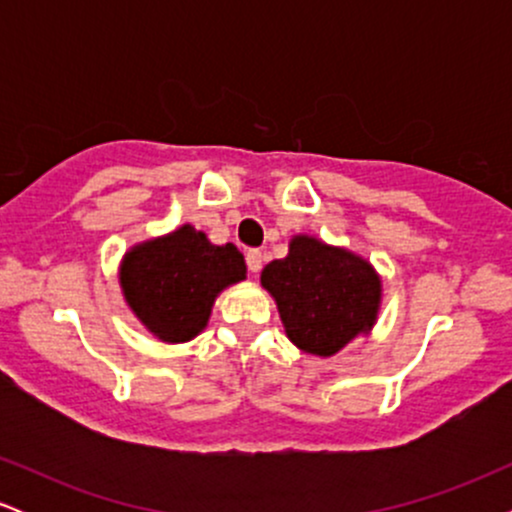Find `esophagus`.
I'll list each match as a JSON object with an SVG mask.
<instances>
[{"label": "esophagus", "instance_id": "obj_1", "mask_svg": "<svg viewBox=\"0 0 512 512\" xmlns=\"http://www.w3.org/2000/svg\"><path fill=\"white\" fill-rule=\"evenodd\" d=\"M245 260H248V267H250V272H260L262 269V262H264V255H262V250H248V255H245Z\"/></svg>", "mask_w": 512, "mask_h": 512}]
</instances>
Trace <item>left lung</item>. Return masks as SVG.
<instances>
[{"instance_id": "1", "label": "left lung", "mask_w": 512, "mask_h": 512, "mask_svg": "<svg viewBox=\"0 0 512 512\" xmlns=\"http://www.w3.org/2000/svg\"><path fill=\"white\" fill-rule=\"evenodd\" d=\"M262 286L274 296L291 342L315 356L337 354L378 315L380 279L373 267L317 238H293L289 255L262 269Z\"/></svg>"}]
</instances>
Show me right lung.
<instances>
[{"mask_svg": "<svg viewBox=\"0 0 512 512\" xmlns=\"http://www.w3.org/2000/svg\"><path fill=\"white\" fill-rule=\"evenodd\" d=\"M245 279L236 245H211L202 231L182 226L125 255L120 284L134 315L163 342H187L207 327L214 298Z\"/></svg>", "mask_w": 512, "mask_h": 512, "instance_id": "add662e5", "label": "right lung"}]
</instances>
